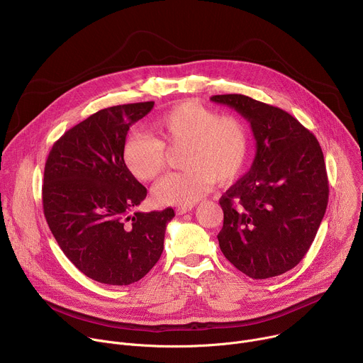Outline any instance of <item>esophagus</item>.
Masks as SVG:
<instances>
[{"instance_id": "1", "label": "esophagus", "mask_w": 363, "mask_h": 363, "mask_svg": "<svg viewBox=\"0 0 363 363\" xmlns=\"http://www.w3.org/2000/svg\"><path fill=\"white\" fill-rule=\"evenodd\" d=\"M191 210H192V206H178V208L175 210V213H177L178 216H182V214L189 213Z\"/></svg>"}]
</instances>
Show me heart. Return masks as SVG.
Listing matches in <instances>:
<instances>
[{
    "label": "heart",
    "mask_w": 363,
    "mask_h": 363,
    "mask_svg": "<svg viewBox=\"0 0 363 363\" xmlns=\"http://www.w3.org/2000/svg\"><path fill=\"white\" fill-rule=\"evenodd\" d=\"M167 150H181L179 167L184 169L153 188V201L189 206L214 182L225 185L241 175L250 155V133L238 116L220 115L199 101L186 100L155 119L150 136L128 138L122 161L132 177L149 182L162 174Z\"/></svg>",
    "instance_id": "b5f03b06"
}]
</instances>
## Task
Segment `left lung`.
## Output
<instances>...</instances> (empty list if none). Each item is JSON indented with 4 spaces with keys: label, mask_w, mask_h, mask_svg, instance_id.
Wrapping results in <instances>:
<instances>
[{
    "label": "left lung",
    "mask_w": 363,
    "mask_h": 363,
    "mask_svg": "<svg viewBox=\"0 0 363 363\" xmlns=\"http://www.w3.org/2000/svg\"><path fill=\"white\" fill-rule=\"evenodd\" d=\"M211 100L244 116L257 142L248 174L220 198V248L251 279L280 276L301 262L326 213L329 181L322 147L280 108L244 94Z\"/></svg>",
    "instance_id": "left-lung-1"
}]
</instances>
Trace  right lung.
Returning a JSON list of instances; mask_svg holds the SVG:
<instances>
[{"label": "right lung", "instance_id": "obj_1", "mask_svg": "<svg viewBox=\"0 0 363 363\" xmlns=\"http://www.w3.org/2000/svg\"><path fill=\"white\" fill-rule=\"evenodd\" d=\"M153 101L101 109L69 129L44 168L43 211L57 244L89 279L128 286L149 273L164 251L172 208L139 213L146 188L123 165L129 128Z\"/></svg>", "mask_w": 363, "mask_h": 363}]
</instances>
